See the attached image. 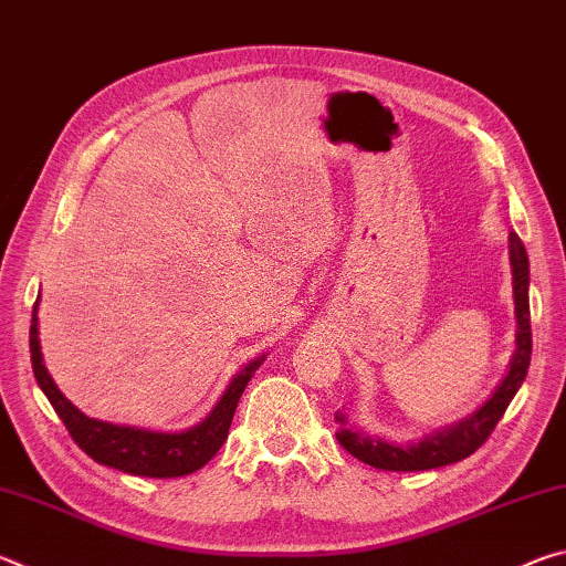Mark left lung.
<instances>
[{
    "mask_svg": "<svg viewBox=\"0 0 566 566\" xmlns=\"http://www.w3.org/2000/svg\"><path fill=\"white\" fill-rule=\"evenodd\" d=\"M510 256H512V272H514V304H516V354L512 359V369L502 387L494 391V397L486 405L464 421H459L457 427L444 429L434 437L424 439L415 447H399L381 442V439H371L364 432H354L347 427L344 415H334V421L342 427L337 432L339 444L347 449L352 457H357L359 462L389 469V472H424V469H437L454 464L459 459H467L482 447L486 439L492 437L494 427L500 424L506 407L514 399L516 389L522 387L530 369L532 359V324H530V260H526V249L522 239L514 232L510 234Z\"/></svg>",
    "mask_w": 566,
    "mask_h": 566,
    "instance_id": "8db88e82",
    "label": "left lung"
}]
</instances>
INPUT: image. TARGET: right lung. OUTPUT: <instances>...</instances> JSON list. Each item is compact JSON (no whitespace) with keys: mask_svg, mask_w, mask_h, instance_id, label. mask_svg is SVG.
<instances>
[{"mask_svg":"<svg viewBox=\"0 0 566 566\" xmlns=\"http://www.w3.org/2000/svg\"><path fill=\"white\" fill-rule=\"evenodd\" d=\"M36 304L32 314L30 327V352H32V369L36 377V385L50 399L56 415L64 421L66 432L72 434L76 447L87 452L94 462L107 464L119 469V472L137 474V476H155V479H169V476H185L197 472L212 459L219 447L224 444L232 427L237 401L242 397L244 387L252 379V371L260 367V361H252L249 367L237 375L232 385L219 399L212 415H209L202 424L187 429V432L167 434V432H147V429L134 427H117L107 424V421L90 419L82 415L70 399H66L50 377V371L42 364L40 352V337H36Z\"/></svg>","mask_w":566,"mask_h":566,"instance_id":"right-lung-1","label":"right lung"}]
</instances>
